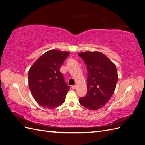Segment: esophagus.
Instances as JSON below:
<instances>
[{
  "label": "esophagus",
  "instance_id": "34e87169",
  "mask_svg": "<svg viewBox=\"0 0 145 145\" xmlns=\"http://www.w3.org/2000/svg\"><path fill=\"white\" fill-rule=\"evenodd\" d=\"M72 89H76L77 88V85H74V86H72Z\"/></svg>",
  "mask_w": 145,
  "mask_h": 145
}]
</instances>
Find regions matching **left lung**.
I'll return each mask as SVG.
<instances>
[{"mask_svg":"<svg viewBox=\"0 0 145 145\" xmlns=\"http://www.w3.org/2000/svg\"><path fill=\"white\" fill-rule=\"evenodd\" d=\"M78 56L88 69L87 95L79 102L89 110H97L105 106L115 91L118 75L116 65L99 51L82 52Z\"/></svg>","mask_w":145,"mask_h":145,"instance_id":"obj_1","label":"left lung"}]
</instances>
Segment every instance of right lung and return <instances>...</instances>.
I'll use <instances>...</instances> for the list:
<instances>
[{"label":"right lung","instance_id":"right-lung-1","mask_svg":"<svg viewBox=\"0 0 145 145\" xmlns=\"http://www.w3.org/2000/svg\"><path fill=\"white\" fill-rule=\"evenodd\" d=\"M69 52L57 50L42 54L28 71V85L36 102L47 109L62 105L69 86L65 83L60 68Z\"/></svg>","mask_w":145,"mask_h":145}]
</instances>
